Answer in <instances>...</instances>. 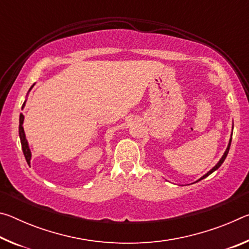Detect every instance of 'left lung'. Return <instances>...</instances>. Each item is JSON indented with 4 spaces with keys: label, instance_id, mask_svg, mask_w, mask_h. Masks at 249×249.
<instances>
[{
    "label": "left lung",
    "instance_id": "1",
    "mask_svg": "<svg viewBox=\"0 0 249 249\" xmlns=\"http://www.w3.org/2000/svg\"><path fill=\"white\" fill-rule=\"evenodd\" d=\"M231 140H230V142H229V146H227V148H226V150H225V153H224V155H223L222 156V158L220 159V161H218L217 163H216V165L215 166H214L213 168H212V169H211L209 172H208V174H205L203 177H202V178H200L199 180H197V181H200V180H202V179H204V178H206V177H208V176H210L211 174H212V172L213 171H215L216 169H218V168H220L221 167V165H222V163L223 162H224V160H225V158H226V156H227V154H229V150H230V147H231ZM197 181H196V182H197Z\"/></svg>",
    "mask_w": 249,
    "mask_h": 249
}]
</instances>
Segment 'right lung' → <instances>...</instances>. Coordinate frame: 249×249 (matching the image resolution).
<instances>
[{
	"label": "right lung",
	"instance_id": "right-lung-1",
	"mask_svg": "<svg viewBox=\"0 0 249 249\" xmlns=\"http://www.w3.org/2000/svg\"><path fill=\"white\" fill-rule=\"evenodd\" d=\"M32 88H31V89H29V91L32 90ZM24 105H25V102L23 104V107H24ZM23 123H24V115L20 114L19 115L18 133H19L20 144H22V149H23V153H24V156H25V159H26V161H27V163L29 165V162H31V158H32V154H31V149H29V147H28V142H27V140H26V136H25Z\"/></svg>",
	"mask_w": 249,
	"mask_h": 249
}]
</instances>
